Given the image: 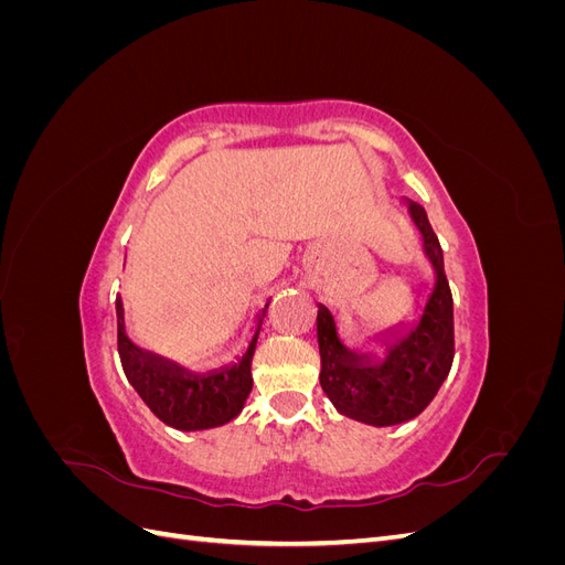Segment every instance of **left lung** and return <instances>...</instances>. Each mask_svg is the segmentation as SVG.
I'll return each mask as SVG.
<instances>
[{"label":"left lung","mask_w":565,"mask_h":565,"mask_svg":"<svg viewBox=\"0 0 565 565\" xmlns=\"http://www.w3.org/2000/svg\"><path fill=\"white\" fill-rule=\"evenodd\" d=\"M407 212L436 273L431 295L413 328L401 334L398 324L384 334V358L355 353L341 344L332 313L318 306L320 386L341 415L370 426L415 419L446 382L455 358L452 292L443 270V249L422 204L407 202ZM391 335L397 339L391 342Z\"/></svg>","instance_id":"obj_1"}]
</instances>
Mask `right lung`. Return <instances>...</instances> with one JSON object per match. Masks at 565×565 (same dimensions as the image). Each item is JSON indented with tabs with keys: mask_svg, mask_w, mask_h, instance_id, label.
<instances>
[{
	"mask_svg": "<svg viewBox=\"0 0 565 565\" xmlns=\"http://www.w3.org/2000/svg\"><path fill=\"white\" fill-rule=\"evenodd\" d=\"M266 309L268 303L241 361L207 374H195L158 353L136 347L125 332L122 297H117V353L129 384L150 407V413L172 429L202 431L224 426L241 415L252 391V355Z\"/></svg>",
	"mask_w": 565,
	"mask_h": 565,
	"instance_id": "right-lung-1",
	"label": "right lung"
}]
</instances>
